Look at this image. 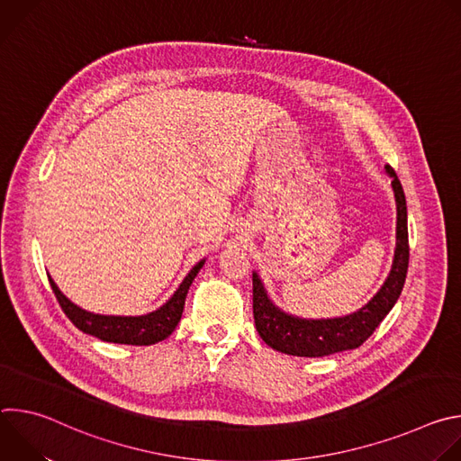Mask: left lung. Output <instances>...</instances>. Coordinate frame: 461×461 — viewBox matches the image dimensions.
<instances>
[{"label": "left lung", "mask_w": 461, "mask_h": 461, "mask_svg": "<svg viewBox=\"0 0 461 461\" xmlns=\"http://www.w3.org/2000/svg\"><path fill=\"white\" fill-rule=\"evenodd\" d=\"M386 173L392 176V189L398 204L396 253L384 285L359 312L338 319H299L288 315L268 299L258 276L253 274L255 328L262 341L274 350L301 357H322L357 348L374 334L379 322L396 304L409 270L407 201L396 171L386 166Z\"/></svg>", "instance_id": "left-lung-1"}]
</instances>
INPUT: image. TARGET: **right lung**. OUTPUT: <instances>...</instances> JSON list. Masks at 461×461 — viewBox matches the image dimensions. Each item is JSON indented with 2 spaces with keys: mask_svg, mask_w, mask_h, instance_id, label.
Listing matches in <instances>:
<instances>
[{
  "mask_svg": "<svg viewBox=\"0 0 461 461\" xmlns=\"http://www.w3.org/2000/svg\"><path fill=\"white\" fill-rule=\"evenodd\" d=\"M203 265H204V260H201L199 265H196L185 276V279L182 281L178 290L173 294V297L162 308H158L157 312H151L148 315H140V317H114V315H98V313L86 312L65 297L58 290V286L54 285V281L50 277H49V283H50V288H52L63 313L68 315L71 319V322L77 328H80L82 332L95 336L107 343L144 347V345H155V343L166 339L167 336H171V332L175 330L180 317H182L187 290H189L193 279L196 277V274H199V270L203 268Z\"/></svg>",
  "mask_w": 461,
  "mask_h": 461,
  "instance_id": "1",
  "label": "right lung"
}]
</instances>
